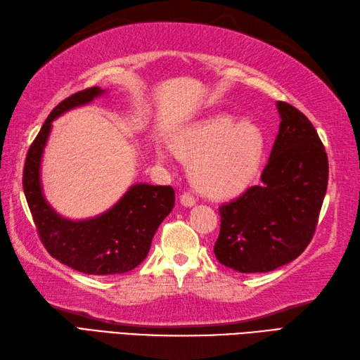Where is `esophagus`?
I'll list each match as a JSON object with an SVG mask.
<instances>
[{
  "mask_svg": "<svg viewBox=\"0 0 360 360\" xmlns=\"http://www.w3.org/2000/svg\"><path fill=\"white\" fill-rule=\"evenodd\" d=\"M180 203L185 206V207H191V206H194L195 205V198L191 195V194H181L180 195Z\"/></svg>",
  "mask_w": 360,
  "mask_h": 360,
  "instance_id": "obj_1",
  "label": "esophagus"
}]
</instances>
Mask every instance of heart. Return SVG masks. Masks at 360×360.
Listing matches in <instances>:
<instances>
[{
    "instance_id": "b5f03b06",
    "label": "heart",
    "mask_w": 360,
    "mask_h": 360,
    "mask_svg": "<svg viewBox=\"0 0 360 360\" xmlns=\"http://www.w3.org/2000/svg\"><path fill=\"white\" fill-rule=\"evenodd\" d=\"M171 148L191 163V179L200 193L226 198L243 193L257 174L263 135L251 122L236 123L229 115H214L185 127ZM165 157V150L157 149V158Z\"/></svg>"
}]
</instances>
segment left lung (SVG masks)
<instances>
[{
  "mask_svg": "<svg viewBox=\"0 0 360 360\" xmlns=\"http://www.w3.org/2000/svg\"><path fill=\"white\" fill-rule=\"evenodd\" d=\"M278 134L259 186L219 207L214 254L237 273H269L297 259L313 238L328 185V158L309 120L277 101Z\"/></svg>",
  "mask_w": 360,
  "mask_h": 360,
  "instance_id": "1",
  "label": "left lung"
}]
</instances>
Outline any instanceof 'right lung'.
Listing matches in <instances>:
<instances>
[{"instance_id": "obj_1", "label": "right lung", "mask_w": 360, "mask_h": 360, "mask_svg": "<svg viewBox=\"0 0 360 360\" xmlns=\"http://www.w3.org/2000/svg\"><path fill=\"white\" fill-rule=\"evenodd\" d=\"M105 94L106 89L95 86L63 100L46 118L32 143L22 172L24 195L46 250L72 269L94 276L123 274L139 266L146 259L157 228L175 202L171 186L137 183L108 211L95 217L72 220L60 215L46 200L41 162L52 122Z\"/></svg>"}]
</instances>
